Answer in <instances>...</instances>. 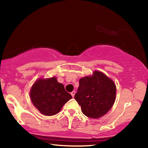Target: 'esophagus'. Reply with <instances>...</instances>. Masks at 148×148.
<instances>
[{"label": "esophagus", "instance_id": "esophagus-1", "mask_svg": "<svg viewBox=\"0 0 148 148\" xmlns=\"http://www.w3.org/2000/svg\"><path fill=\"white\" fill-rule=\"evenodd\" d=\"M75 93H76V92H75L74 91H72V92H71V95H72V97H74Z\"/></svg>", "mask_w": 148, "mask_h": 148}]
</instances>
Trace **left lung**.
<instances>
[{
	"label": "left lung",
	"instance_id": "1",
	"mask_svg": "<svg viewBox=\"0 0 148 148\" xmlns=\"http://www.w3.org/2000/svg\"><path fill=\"white\" fill-rule=\"evenodd\" d=\"M74 99L87 117L97 119L104 116L114 104L116 87L104 73L95 71L91 76L82 77Z\"/></svg>",
	"mask_w": 148,
	"mask_h": 148
}]
</instances>
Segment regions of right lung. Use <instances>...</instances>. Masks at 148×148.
<instances>
[{
    "instance_id": "right-lung-1",
    "label": "right lung",
    "mask_w": 148,
    "mask_h": 148,
    "mask_svg": "<svg viewBox=\"0 0 148 148\" xmlns=\"http://www.w3.org/2000/svg\"><path fill=\"white\" fill-rule=\"evenodd\" d=\"M30 97L34 106L45 116H53L72 97L56 77L39 79L32 86Z\"/></svg>"
}]
</instances>
